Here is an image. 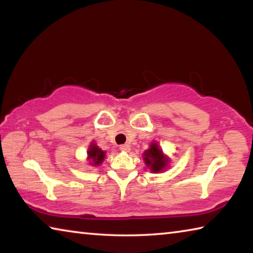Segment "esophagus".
<instances>
[{
  "instance_id": "1",
  "label": "esophagus",
  "mask_w": 253,
  "mask_h": 253,
  "mask_svg": "<svg viewBox=\"0 0 253 253\" xmlns=\"http://www.w3.org/2000/svg\"><path fill=\"white\" fill-rule=\"evenodd\" d=\"M121 151L123 152H129L130 151V146L128 144H124V145H121Z\"/></svg>"
}]
</instances>
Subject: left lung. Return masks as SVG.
<instances>
[{
  "mask_svg": "<svg viewBox=\"0 0 253 253\" xmlns=\"http://www.w3.org/2000/svg\"><path fill=\"white\" fill-rule=\"evenodd\" d=\"M143 160L152 173H161L169 168V157L165 155L157 142H152L149 148L143 153Z\"/></svg>",
  "mask_w": 253,
  "mask_h": 253,
  "instance_id": "left-lung-1",
  "label": "left lung"
}]
</instances>
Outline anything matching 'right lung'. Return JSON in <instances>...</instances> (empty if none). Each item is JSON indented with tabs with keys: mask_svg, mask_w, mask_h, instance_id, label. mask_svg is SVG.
I'll return each mask as SVG.
<instances>
[{
	"mask_svg": "<svg viewBox=\"0 0 253 253\" xmlns=\"http://www.w3.org/2000/svg\"><path fill=\"white\" fill-rule=\"evenodd\" d=\"M106 157V152L102 151L99 146L93 142L90 143L87 151V161L91 166H100Z\"/></svg>",
	"mask_w": 253,
	"mask_h": 253,
	"instance_id": "add662e5",
	"label": "right lung"
}]
</instances>
